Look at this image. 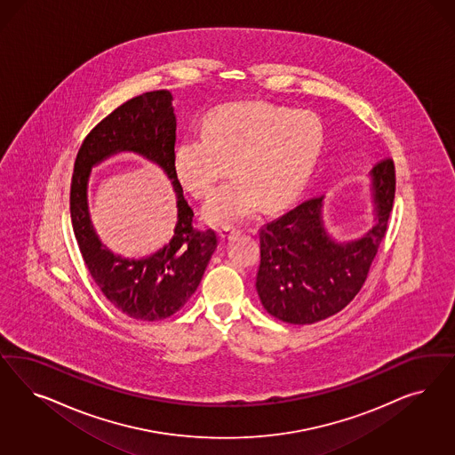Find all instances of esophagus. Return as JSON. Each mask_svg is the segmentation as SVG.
<instances>
[{"instance_id": "esophagus-1", "label": "esophagus", "mask_w": 455, "mask_h": 455, "mask_svg": "<svg viewBox=\"0 0 455 455\" xmlns=\"http://www.w3.org/2000/svg\"><path fill=\"white\" fill-rule=\"evenodd\" d=\"M237 235H239V231L237 229H231V228H226V229H220V237L222 241H231Z\"/></svg>"}]
</instances>
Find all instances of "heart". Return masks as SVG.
<instances>
[{
    "instance_id": "heart-1",
    "label": "heart",
    "mask_w": 455,
    "mask_h": 455,
    "mask_svg": "<svg viewBox=\"0 0 455 455\" xmlns=\"http://www.w3.org/2000/svg\"><path fill=\"white\" fill-rule=\"evenodd\" d=\"M322 125L307 112L266 102L228 103L207 114L204 131L186 135L174 150V171L197 197L224 184L204 204V220L233 228L261 204L279 209L307 186L322 148Z\"/></svg>"
}]
</instances>
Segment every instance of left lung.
<instances>
[{"label":"left lung","mask_w":455,"mask_h":455,"mask_svg":"<svg viewBox=\"0 0 455 455\" xmlns=\"http://www.w3.org/2000/svg\"><path fill=\"white\" fill-rule=\"evenodd\" d=\"M373 226L339 243L323 220L324 196L296 205L259 231L261 263L256 291L281 322L311 324L345 308L367 279L395 199V165L380 161L370 172Z\"/></svg>","instance_id":"left-lung-1"}]
</instances>
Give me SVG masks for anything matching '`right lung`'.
I'll return each mask as SVG.
<instances>
[{
  "mask_svg": "<svg viewBox=\"0 0 455 455\" xmlns=\"http://www.w3.org/2000/svg\"><path fill=\"white\" fill-rule=\"evenodd\" d=\"M167 90L147 92L120 105L92 129L75 161L70 214L90 276L103 296L124 315L139 322L172 316L197 290L207 263L218 248L212 229L192 226L194 211L174 171L177 118ZM120 151H133L157 163L172 180L178 199L173 239L146 259H124L100 241L89 218L87 179L91 169Z\"/></svg>",
  "mask_w": 455,
  "mask_h": 455,
  "instance_id": "right-lung-1",
  "label": "right lung"
}]
</instances>
